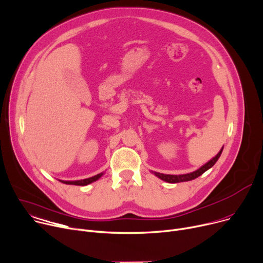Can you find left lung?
Masks as SVG:
<instances>
[{"label":"left lung","mask_w":263,"mask_h":263,"mask_svg":"<svg viewBox=\"0 0 263 263\" xmlns=\"http://www.w3.org/2000/svg\"><path fill=\"white\" fill-rule=\"evenodd\" d=\"M223 148L219 152V154L214 158H212L210 161H208L206 164H204L202 167H199L196 171L189 173V174H182V175H167V174H162V173H154L157 177H159L160 179L166 181V182H171V183H176V182H182V181H189L192 179H195L196 177L200 176L203 173H205L207 170H209L215 162L218 161V159L220 158L221 154H222Z\"/></svg>","instance_id":"1"}]
</instances>
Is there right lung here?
<instances>
[{"mask_svg": "<svg viewBox=\"0 0 263 263\" xmlns=\"http://www.w3.org/2000/svg\"><path fill=\"white\" fill-rule=\"evenodd\" d=\"M102 175H103V173L98 174V175H95V176H92V177H90V178L82 179V180H74V181L60 180V181L64 182V183H67V184H75V186H86V184H89V183H91V182H93V181L98 180Z\"/></svg>", "mask_w": 263, "mask_h": 263, "instance_id": "right-lung-1", "label": "right lung"}]
</instances>
